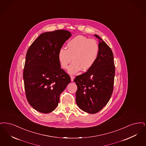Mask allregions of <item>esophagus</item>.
<instances>
[{"label":"esophagus","mask_w":146,"mask_h":146,"mask_svg":"<svg viewBox=\"0 0 146 146\" xmlns=\"http://www.w3.org/2000/svg\"><path fill=\"white\" fill-rule=\"evenodd\" d=\"M70 77H71V82H73L74 81V78H75V77L74 76H70Z\"/></svg>","instance_id":"34e87169"}]
</instances>
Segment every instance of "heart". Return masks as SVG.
Masks as SVG:
<instances>
[{
	"instance_id": "b5f03b06",
	"label": "heart",
	"mask_w": 146,
	"mask_h": 146,
	"mask_svg": "<svg viewBox=\"0 0 146 146\" xmlns=\"http://www.w3.org/2000/svg\"><path fill=\"white\" fill-rule=\"evenodd\" d=\"M99 46L94 39H90L82 35L72 38L67 44V49L60 48L58 52V59L61 66L66 69L72 61L68 72L75 75L82 69H90L97 59Z\"/></svg>"
}]
</instances>
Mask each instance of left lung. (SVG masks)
Wrapping results in <instances>:
<instances>
[{
    "instance_id": "1",
    "label": "left lung",
    "mask_w": 146,
    "mask_h": 146,
    "mask_svg": "<svg viewBox=\"0 0 146 146\" xmlns=\"http://www.w3.org/2000/svg\"><path fill=\"white\" fill-rule=\"evenodd\" d=\"M99 51L93 66L82 75L76 76L77 86L76 102L82 111L90 114L100 111L109 102L113 92L115 66L110 47L99 36Z\"/></svg>"
}]
</instances>
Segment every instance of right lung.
Here are the masks:
<instances>
[{
	"label": "right lung",
	"instance_id": "1",
	"mask_svg": "<svg viewBox=\"0 0 146 146\" xmlns=\"http://www.w3.org/2000/svg\"><path fill=\"white\" fill-rule=\"evenodd\" d=\"M71 34L65 30L44 32L28 48L23 70L25 95L29 104L41 113L54 111L60 94L71 82L58 59V52Z\"/></svg>",
	"mask_w": 146,
	"mask_h": 146
}]
</instances>
